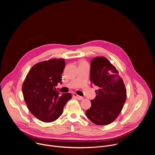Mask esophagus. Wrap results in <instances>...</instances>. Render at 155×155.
<instances>
[{"label": "esophagus", "mask_w": 155, "mask_h": 155, "mask_svg": "<svg viewBox=\"0 0 155 155\" xmlns=\"http://www.w3.org/2000/svg\"><path fill=\"white\" fill-rule=\"evenodd\" d=\"M73 96H74V97H75L76 99H77L78 100H83V97L77 95V94H75V93H73Z\"/></svg>", "instance_id": "obj_1"}]
</instances>
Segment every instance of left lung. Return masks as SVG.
<instances>
[{
    "label": "left lung",
    "instance_id": "obj_1",
    "mask_svg": "<svg viewBox=\"0 0 155 155\" xmlns=\"http://www.w3.org/2000/svg\"><path fill=\"white\" fill-rule=\"evenodd\" d=\"M91 84L98 86L96 96L86 115L97 125L112 123L120 114L126 99V90L118 71L104 57L92 59L90 68Z\"/></svg>",
    "mask_w": 155,
    "mask_h": 155
}]
</instances>
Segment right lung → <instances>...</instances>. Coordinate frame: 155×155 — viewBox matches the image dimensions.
<instances>
[{
    "mask_svg": "<svg viewBox=\"0 0 155 155\" xmlns=\"http://www.w3.org/2000/svg\"><path fill=\"white\" fill-rule=\"evenodd\" d=\"M64 59H52L35 64L22 86L24 99L29 111L43 122H52L62 114L63 108L72 98L71 93L61 95L56 90L62 84L65 68Z\"/></svg>",
    "mask_w": 155,
    "mask_h": 155,
    "instance_id": "add662e5",
    "label": "right lung"
}]
</instances>
